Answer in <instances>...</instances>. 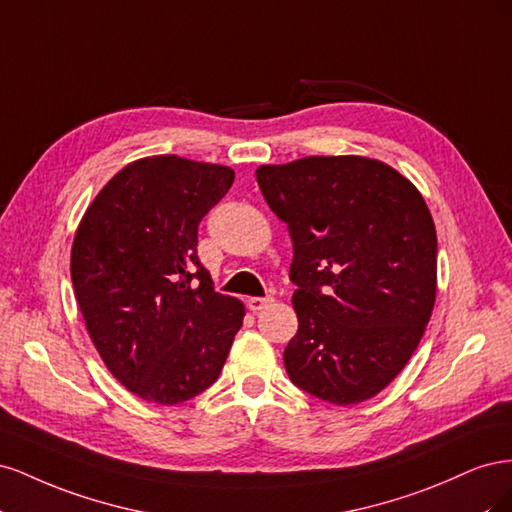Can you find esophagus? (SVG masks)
<instances>
[{
    "label": "esophagus",
    "mask_w": 512,
    "mask_h": 512,
    "mask_svg": "<svg viewBox=\"0 0 512 512\" xmlns=\"http://www.w3.org/2000/svg\"><path fill=\"white\" fill-rule=\"evenodd\" d=\"M273 301H275L273 297H252V299H247V305H250V309H254V312H260V309H265Z\"/></svg>",
    "instance_id": "esophagus-1"
}]
</instances>
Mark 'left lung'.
Here are the masks:
<instances>
[{
    "label": "left lung",
    "mask_w": 512,
    "mask_h": 512,
    "mask_svg": "<svg viewBox=\"0 0 512 512\" xmlns=\"http://www.w3.org/2000/svg\"><path fill=\"white\" fill-rule=\"evenodd\" d=\"M256 181L294 247L288 376L329 404H361L406 367L436 303L425 200L395 168L361 156L267 164Z\"/></svg>",
    "instance_id": "left-lung-1"
}]
</instances>
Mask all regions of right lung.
Returning a JSON list of instances; mask_svg holds the SVG:
<instances>
[{"label": "right lung", "mask_w": 512, "mask_h": 512, "mask_svg": "<svg viewBox=\"0 0 512 512\" xmlns=\"http://www.w3.org/2000/svg\"><path fill=\"white\" fill-rule=\"evenodd\" d=\"M228 166L177 156L121 168L85 211L70 275L108 371L151 404L175 406L218 380L245 307L215 292L198 224L230 190Z\"/></svg>", "instance_id": "obj_1"}]
</instances>
